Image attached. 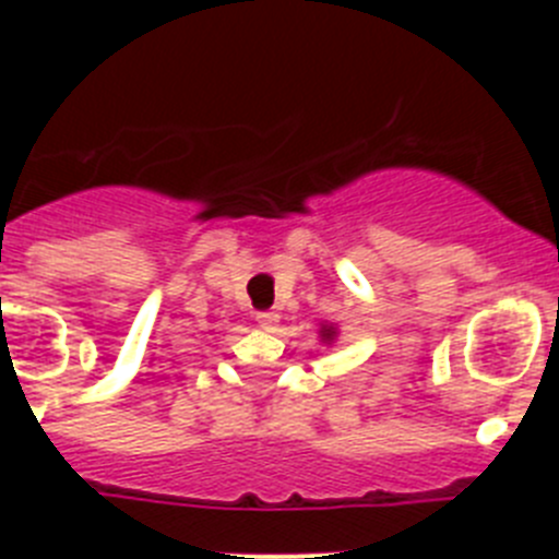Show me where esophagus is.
Listing matches in <instances>:
<instances>
[{"instance_id": "esophagus-1", "label": "esophagus", "mask_w": 559, "mask_h": 559, "mask_svg": "<svg viewBox=\"0 0 559 559\" xmlns=\"http://www.w3.org/2000/svg\"><path fill=\"white\" fill-rule=\"evenodd\" d=\"M254 319H257V324H260V328H263V330H274L276 322H280V316H276L274 310H260V313H257Z\"/></svg>"}]
</instances>
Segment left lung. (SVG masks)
Returning a JSON list of instances; mask_svg holds the SVG:
<instances>
[{"label": "left lung", "instance_id": "8db88e82", "mask_svg": "<svg viewBox=\"0 0 559 559\" xmlns=\"http://www.w3.org/2000/svg\"><path fill=\"white\" fill-rule=\"evenodd\" d=\"M322 333H324V338H328V341H330V338H333V330H330V328H324V330H322Z\"/></svg>", "mask_w": 559, "mask_h": 559}]
</instances>
